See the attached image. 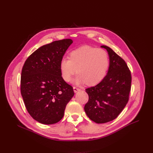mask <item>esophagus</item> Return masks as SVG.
Here are the masks:
<instances>
[{
  "label": "esophagus",
  "instance_id": "34e87169",
  "mask_svg": "<svg viewBox=\"0 0 153 153\" xmlns=\"http://www.w3.org/2000/svg\"><path fill=\"white\" fill-rule=\"evenodd\" d=\"M73 89H74V92L75 93L79 91H81V89H79V88H77V87H73Z\"/></svg>",
  "mask_w": 153,
  "mask_h": 153
}]
</instances>
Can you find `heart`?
<instances>
[{
  "label": "heart",
  "mask_w": 153,
  "mask_h": 153,
  "mask_svg": "<svg viewBox=\"0 0 153 153\" xmlns=\"http://www.w3.org/2000/svg\"><path fill=\"white\" fill-rule=\"evenodd\" d=\"M68 58H63L59 64L62 79L69 82L72 75L78 73L74 79L76 84L94 85L105 77L109 68L108 53L101 48L85 45L71 51Z\"/></svg>",
  "instance_id": "obj_1"
}]
</instances>
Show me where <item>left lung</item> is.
Returning a JSON list of instances; mask_svg holds the SVG:
<instances>
[{"label": "left lung", "mask_w": 153, "mask_h": 153, "mask_svg": "<svg viewBox=\"0 0 153 153\" xmlns=\"http://www.w3.org/2000/svg\"><path fill=\"white\" fill-rule=\"evenodd\" d=\"M101 47L109 55L108 73L97 85L85 89L89 100L84 107L88 117L97 123L112 121L121 113L129 100L131 84V72L124 59L108 46Z\"/></svg>", "instance_id": "8db88e82"}]
</instances>
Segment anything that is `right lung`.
Wrapping results in <instances>:
<instances>
[{"label":"right lung","instance_id":"1","mask_svg":"<svg viewBox=\"0 0 153 153\" xmlns=\"http://www.w3.org/2000/svg\"><path fill=\"white\" fill-rule=\"evenodd\" d=\"M71 39L54 41L39 48L27 59L21 74L20 91L25 107L36 121L45 125L62 118L73 88L62 79L59 64Z\"/></svg>","mask_w":153,"mask_h":153}]
</instances>
